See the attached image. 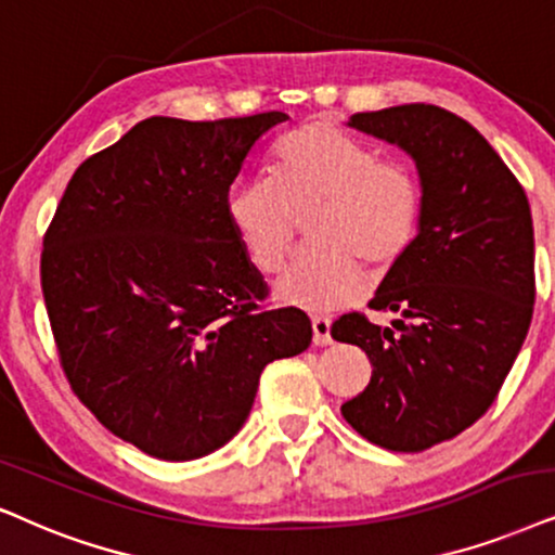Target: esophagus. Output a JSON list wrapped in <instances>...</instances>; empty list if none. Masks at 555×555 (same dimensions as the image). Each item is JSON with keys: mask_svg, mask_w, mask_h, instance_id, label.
I'll list each match as a JSON object with an SVG mask.
<instances>
[{"mask_svg": "<svg viewBox=\"0 0 555 555\" xmlns=\"http://www.w3.org/2000/svg\"><path fill=\"white\" fill-rule=\"evenodd\" d=\"M312 340L314 346H330V320L327 318H312Z\"/></svg>", "mask_w": 555, "mask_h": 555, "instance_id": "1", "label": "esophagus"}]
</instances>
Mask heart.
<instances>
[{"mask_svg": "<svg viewBox=\"0 0 555 555\" xmlns=\"http://www.w3.org/2000/svg\"><path fill=\"white\" fill-rule=\"evenodd\" d=\"M271 179H248L228 196V222L261 273L279 271L312 217L305 250L273 284L279 301L310 312L353 305L366 271L387 273L410 254L423 220V186L404 160L330 122H312L279 149Z\"/></svg>", "mask_w": 555, "mask_h": 555, "instance_id": "heart-1", "label": "heart"}]
</instances>
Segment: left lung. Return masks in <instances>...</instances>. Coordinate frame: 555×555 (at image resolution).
<instances>
[{"mask_svg":"<svg viewBox=\"0 0 555 555\" xmlns=\"http://www.w3.org/2000/svg\"><path fill=\"white\" fill-rule=\"evenodd\" d=\"M350 128L415 158L423 220L410 254L369 307L391 327L350 312L330 335L366 350L371 382L340 406L369 443L417 453L472 427L500 395L535 301L528 196L474 125L435 104L359 112Z\"/></svg>","mask_w":555,"mask_h":555,"instance_id":"obj_1","label":"left lung"}]
</instances>
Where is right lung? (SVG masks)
<instances>
[{"mask_svg": "<svg viewBox=\"0 0 555 555\" xmlns=\"http://www.w3.org/2000/svg\"><path fill=\"white\" fill-rule=\"evenodd\" d=\"M284 112L149 117L83 160L43 237L40 284L61 369L112 435L192 461L241 430L261 371L312 343L228 222V192Z\"/></svg>", "mask_w": 555, "mask_h": 555, "instance_id": "1", "label": "right lung"}]
</instances>
